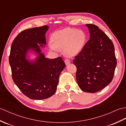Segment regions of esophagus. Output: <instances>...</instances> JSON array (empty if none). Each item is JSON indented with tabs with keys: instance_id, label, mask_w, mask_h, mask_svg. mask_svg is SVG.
<instances>
[{
	"instance_id": "34e87169",
	"label": "esophagus",
	"mask_w": 126,
	"mask_h": 126,
	"mask_svg": "<svg viewBox=\"0 0 126 126\" xmlns=\"http://www.w3.org/2000/svg\"><path fill=\"white\" fill-rule=\"evenodd\" d=\"M64 62H65V63L66 65H68L70 63V61L68 60V59H66V58L65 59Z\"/></svg>"
}]
</instances>
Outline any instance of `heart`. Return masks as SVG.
Listing matches in <instances>:
<instances>
[{
	"label": "heart",
	"instance_id": "heart-1",
	"mask_svg": "<svg viewBox=\"0 0 126 126\" xmlns=\"http://www.w3.org/2000/svg\"><path fill=\"white\" fill-rule=\"evenodd\" d=\"M86 40L87 37L84 32L68 28L53 33L52 36L53 43H50L49 47L54 51L64 49V52L66 56L73 57L82 50Z\"/></svg>",
	"mask_w": 126,
	"mask_h": 126
}]
</instances>
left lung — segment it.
Returning a JSON list of instances; mask_svg holds the SVG:
<instances>
[{"mask_svg":"<svg viewBox=\"0 0 126 126\" xmlns=\"http://www.w3.org/2000/svg\"><path fill=\"white\" fill-rule=\"evenodd\" d=\"M90 39L73 62L77 68L76 81L85 92L96 93L113 79L117 61L111 39L97 26L86 24Z\"/></svg>","mask_w":126,"mask_h":126,"instance_id":"1","label":"left lung"}]
</instances>
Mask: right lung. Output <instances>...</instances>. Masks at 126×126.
<instances>
[{"label":"right lung","instance_id":"add662e5","mask_svg":"<svg viewBox=\"0 0 126 126\" xmlns=\"http://www.w3.org/2000/svg\"><path fill=\"white\" fill-rule=\"evenodd\" d=\"M45 25L24 30L13 41L9 56L13 82L28 97L35 100L49 98L55 93L59 76L65 64L61 57L45 58L39 46L46 44L45 34L48 30ZM29 49L39 54L35 61L26 59Z\"/></svg>","mask_w":126,"mask_h":126}]
</instances>
